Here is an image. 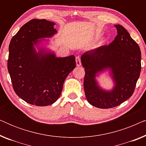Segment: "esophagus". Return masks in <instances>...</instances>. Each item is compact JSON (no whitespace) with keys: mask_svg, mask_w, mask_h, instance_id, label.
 <instances>
[{"mask_svg":"<svg viewBox=\"0 0 146 146\" xmlns=\"http://www.w3.org/2000/svg\"><path fill=\"white\" fill-rule=\"evenodd\" d=\"M76 66H81L80 57L78 56L76 57Z\"/></svg>","mask_w":146,"mask_h":146,"instance_id":"obj_1","label":"esophagus"}]
</instances>
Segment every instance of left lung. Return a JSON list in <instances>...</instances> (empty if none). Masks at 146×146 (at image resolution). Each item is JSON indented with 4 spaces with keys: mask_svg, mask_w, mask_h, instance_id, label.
Returning <instances> with one entry per match:
<instances>
[{
    "mask_svg": "<svg viewBox=\"0 0 146 146\" xmlns=\"http://www.w3.org/2000/svg\"><path fill=\"white\" fill-rule=\"evenodd\" d=\"M117 35L111 43L86 52L81 56L85 70L84 88L88 102L98 108L116 107L133 94L141 72V51L128 32L114 25ZM111 72L115 86L110 91L99 86L96 77Z\"/></svg>",
    "mask_w": 146,
    "mask_h": 146,
    "instance_id": "left-lung-1",
    "label": "left lung"
}]
</instances>
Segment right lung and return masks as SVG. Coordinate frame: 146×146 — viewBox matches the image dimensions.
<instances>
[{"label":"right lung","mask_w":146,"mask_h":146,"mask_svg":"<svg viewBox=\"0 0 146 146\" xmlns=\"http://www.w3.org/2000/svg\"><path fill=\"white\" fill-rule=\"evenodd\" d=\"M54 25L45 19L31 20L9 44L8 70L14 90L23 100L37 106L52 104L59 98L64 82L76 67L74 55L58 58L40 46L57 33Z\"/></svg>","instance_id":"obj_1"}]
</instances>
